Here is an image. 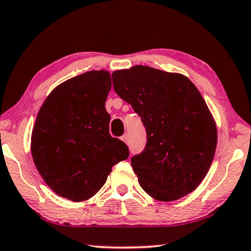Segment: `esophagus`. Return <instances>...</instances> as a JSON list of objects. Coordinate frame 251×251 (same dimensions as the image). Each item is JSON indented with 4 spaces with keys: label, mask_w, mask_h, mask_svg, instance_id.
<instances>
[{
    "label": "esophagus",
    "mask_w": 251,
    "mask_h": 251,
    "mask_svg": "<svg viewBox=\"0 0 251 251\" xmlns=\"http://www.w3.org/2000/svg\"><path fill=\"white\" fill-rule=\"evenodd\" d=\"M122 140L125 142V144H128V136H127V134H124L122 136Z\"/></svg>",
    "instance_id": "34e87169"
}]
</instances>
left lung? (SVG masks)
Instances as JSON below:
<instances>
[{
    "mask_svg": "<svg viewBox=\"0 0 251 251\" xmlns=\"http://www.w3.org/2000/svg\"><path fill=\"white\" fill-rule=\"evenodd\" d=\"M112 82L147 133L145 149L131 158L141 188L161 201L189 195L208 173L218 140L198 89L184 75L147 66L113 72Z\"/></svg>",
    "mask_w": 251,
    "mask_h": 251,
    "instance_id": "8db88e82",
    "label": "left lung"
}]
</instances>
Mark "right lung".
Here are the masks:
<instances>
[{"mask_svg":"<svg viewBox=\"0 0 251 251\" xmlns=\"http://www.w3.org/2000/svg\"><path fill=\"white\" fill-rule=\"evenodd\" d=\"M106 71H91L58 85L38 112L31 136L37 170L56 195L73 201L91 198L112 167L129 155L109 133Z\"/></svg>","mask_w":251,"mask_h":251,"instance_id":"1","label":"right lung"}]
</instances>
